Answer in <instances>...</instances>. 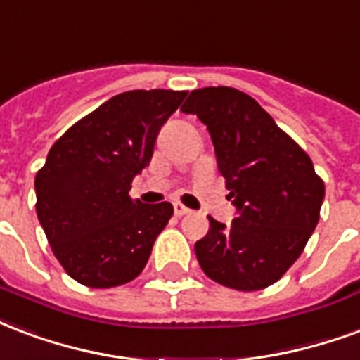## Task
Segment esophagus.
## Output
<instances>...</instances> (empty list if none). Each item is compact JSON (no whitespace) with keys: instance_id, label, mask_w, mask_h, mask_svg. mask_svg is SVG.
<instances>
[{"instance_id":"obj_1","label":"esophagus","mask_w":360,"mask_h":360,"mask_svg":"<svg viewBox=\"0 0 360 360\" xmlns=\"http://www.w3.org/2000/svg\"><path fill=\"white\" fill-rule=\"evenodd\" d=\"M188 212H190L188 207H184L182 203H174V214H176V217H184V214H188Z\"/></svg>"}]
</instances>
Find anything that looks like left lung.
Wrapping results in <instances>:
<instances>
[{
  "label": "left lung",
  "mask_w": 360,
  "mask_h": 360,
  "mask_svg": "<svg viewBox=\"0 0 360 360\" xmlns=\"http://www.w3.org/2000/svg\"><path fill=\"white\" fill-rule=\"evenodd\" d=\"M211 134L238 219L209 217L195 241L207 276L240 291L269 288L303 253L320 219L324 182L311 157L255 99L228 86L193 90L182 105Z\"/></svg>",
  "instance_id": "8db88e82"
}]
</instances>
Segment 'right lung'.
I'll return each instance as SVG.
<instances>
[{
  "instance_id": "1",
  "label": "right lung",
  "mask_w": 360,
  "mask_h": 360,
  "mask_svg": "<svg viewBox=\"0 0 360 360\" xmlns=\"http://www.w3.org/2000/svg\"><path fill=\"white\" fill-rule=\"evenodd\" d=\"M188 91L132 90L111 97L55 141L38 170L36 212L65 272L88 288L140 276L169 201L148 205L128 191L153 157L161 126Z\"/></svg>"
}]
</instances>
